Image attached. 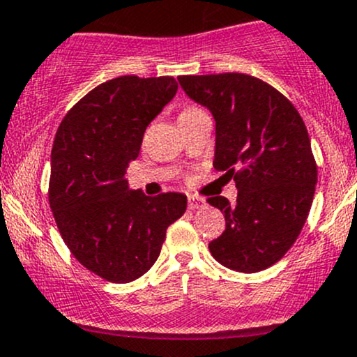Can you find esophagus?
<instances>
[{
  "label": "esophagus",
  "mask_w": 357,
  "mask_h": 357,
  "mask_svg": "<svg viewBox=\"0 0 357 357\" xmlns=\"http://www.w3.org/2000/svg\"><path fill=\"white\" fill-rule=\"evenodd\" d=\"M205 205V200L204 199H199V197H188V208H200V207H204Z\"/></svg>",
  "instance_id": "obj_1"
}]
</instances>
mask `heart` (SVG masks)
Masks as SVG:
<instances>
[{"label": "heart", "instance_id": "1", "mask_svg": "<svg viewBox=\"0 0 357 357\" xmlns=\"http://www.w3.org/2000/svg\"><path fill=\"white\" fill-rule=\"evenodd\" d=\"M190 110H193V109H188V110H185V112H190ZM185 112H181V114H185Z\"/></svg>", "mask_w": 357, "mask_h": 357}]
</instances>
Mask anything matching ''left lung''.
Segmentation results:
<instances>
[{"label":"left lung","mask_w":357,"mask_h":357,"mask_svg":"<svg viewBox=\"0 0 357 357\" xmlns=\"http://www.w3.org/2000/svg\"><path fill=\"white\" fill-rule=\"evenodd\" d=\"M183 91L215 122L214 167L235 176L236 202L211 197L226 228L208 243L219 264L257 273L278 262L307 219L318 167L289 100L247 74L181 75Z\"/></svg>","instance_id":"1"}]
</instances>
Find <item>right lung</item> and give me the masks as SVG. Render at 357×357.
Returning a JSON list of instances; mask_svg holds the SVG:
<instances>
[{"label":"right lung","instance_id":"1","mask_svg":"<svg viewBox=\"0 0 357 357\" xmlns=\"http://www.w3.org/2000/svg\"><path fill=\"white\" fill-rule=\"evenodd\" d=\"M176 91L167 75L110 79L79 100L56 131L50 205L74 257L107 282L145 275L186 211L183 193L146 197L126 179L146 128Z\"/></svg>","mask_w":357,"mask_h":357}]
</instances>
